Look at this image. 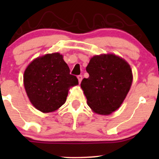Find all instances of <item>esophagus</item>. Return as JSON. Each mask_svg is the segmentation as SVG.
Segmentation results:
<instances>
[{
	"label": "esophagus",
	"instance_id": "esophagus-1",
	"mask_svg": "<svg viewBox=\"0 0 159 159\" xmlns=\"http://www.w3.org/2000/svg\"><path fill=\"white\" fill-rule=\"evenodd\" d=\"M77 78L78 79V82H79V83H81V80H82V75H78Z\"/></svg>",
	"mask_w": 159,
	"mask_h": 159
}]
</instances>
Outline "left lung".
Returning <instances> with one entry per match:
<instances>
[{"mask_svg": "<svg viewBox=\"0 0 159 159\" xmlns=\"http://www.w3.org/2000/svg\"><path fill=\"white\" fill-rule=\"evenodd\" d=\"M81 87L93 112L109 115L120 107L132 84V72L125 60L113 54L93 57Z\"/></svg>", "mask_w": 159, "mask_h": 159, "instance_id": "obj_1", "label": "left lung"}]
</instances>
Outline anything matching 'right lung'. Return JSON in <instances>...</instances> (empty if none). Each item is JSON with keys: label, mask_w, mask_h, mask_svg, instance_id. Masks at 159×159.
<instances>
[{"label": "right lung", "mask_w": 159, "mask_h": 159, "mask_svg": "<svg viewBox=\"0 0 159 159\" xmlns=\"http://www.w3.org/2000/svg\"><path fill=\"white\" fill-rule=\"evenodd\" d=\"M69 72L60 53L39 57L27 66L24 85L30 102L37 110L53 112L66 102L69 89L78 84L76 76Z\"/></svg>", "instance_id": "1"}]
</instances>
